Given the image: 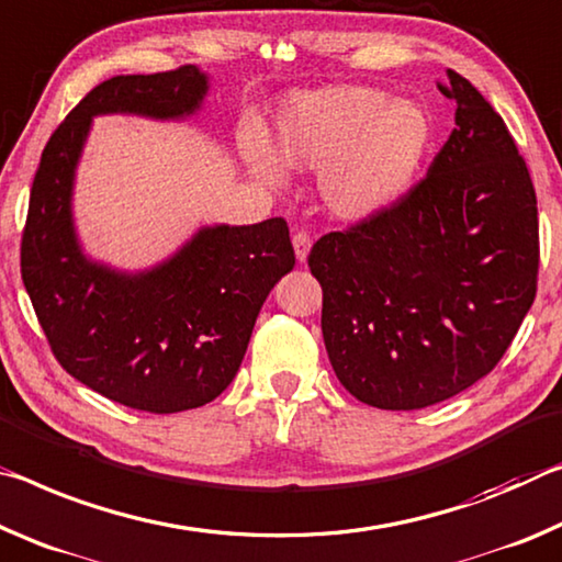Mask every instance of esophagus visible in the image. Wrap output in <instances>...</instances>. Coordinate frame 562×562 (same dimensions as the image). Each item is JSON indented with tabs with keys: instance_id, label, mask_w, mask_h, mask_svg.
Instances as JSON below:
<instances>
[{
	"instance_id": "esophagus-1",
	"label": "esophagus",
	"mask_w": 562,
	"mask_h": 562,
	"mask_svg": "<svg viewBox=\"0 0 562 562\" xmlns=\"http://www.w3.org/2000/svg\"><path fill=\"white\" fill-rule=\"evenodd\" d=\"M293 251H296V259L303 263L308 259V251H311V238L306 232H299L293 234Z\"/></svg>"
}]
</instances>
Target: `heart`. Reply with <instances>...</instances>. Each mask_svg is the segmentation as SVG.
I'll list each match as a JSON object with an SVG mask.
<instances>
[{"instance_id": "heart-1", "label": "heart", "mask_w": 562, "mask_h": 562, "mask_svg": "<svg viewBox=\"0 0 562 562\" xmlns=\"http://www.w3.org/2000/svg\"><path fill=\"white\" fill-rule=\"evenodd\" d=\"M434 126L418 104L389 101L373 87H326L291 97L279 109L271 149L244 142L256 179L279 187L283 169L318 171L330 214L363 221L395 204L426 161Z\"/></svg>"}]
</instances>
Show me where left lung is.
Segmentation results:
<instances>
[{"label": "left lung", "mask_w": 562, "mask_h": 562, "mask_svg": "<svg viewBox=\"0 0 562 562\" xmlns=\"http://www.w3.org/2000/svg\"><path fill=\"white\" fill-rule=\"evenodd\" d=\"M456 128L428 177L391 209L308 254L321 328L344 389L416 411L488 375L536 299L538 201L503 119L448 69Z\"/></svg>", "instance_id": "left-lung-1"}]
</instances>
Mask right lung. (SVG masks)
<instances>
[{"label":"right lung","instance_id":"obj_1","mask_svg":"<svg viewBox=\"0 0 562 562\" xmlns=\"http://www.w3.org/2000/svg\"><path fill=\"white\" fill-rule=\"evenodd\" d=\"M209 74L179 67L101 81L42 151L22 236V281L57 361L109 401L177 413L214 401L244 361L256 316L296 256L283 218L201 226L169 259L122 271L94 261L74 224V179L94 116L183 122Z\"/></svg>","mask_w":562,"mask_h":562}]
</instances>
